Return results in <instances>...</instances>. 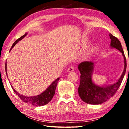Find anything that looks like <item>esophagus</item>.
Instances as JSON below:
<instances>
[{"label": "esophagus", "mask_w": 129, "mask_h": 129, "mask_svg": "<svg viewBox=\"0 0 129 129\" xmlns=\"http://www.w3.org/2000/svg\"><path fill=\"white\" fill-rule=\"evenodd\" d=\"M74 70H75V68H74L73 67H69L68 68V69H67V71L69 72H71L74 71Z\"/></svg>", "instance_id": "esophagus-1"}]
</instances>
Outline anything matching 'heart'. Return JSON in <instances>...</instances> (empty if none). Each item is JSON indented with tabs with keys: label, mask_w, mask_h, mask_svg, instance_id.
Returning a JSON list of instances; mask_svg holds the SVG:
<instances>
[{
	"label": "heart",
	"mask_w": 129,
	"mask_h": 129,
	"mask_svg": "<svg viewBox=\"0 0 129 129\" xmlns=\"http://www.w3.org/2000/svg\"><path fill=\"white\" fill-rule=\"evenodd\" d=\"M94 52V49L93 48H91L90 49H89L88 51V52H87V54L88 55H89V54H91L93 53V52Z\"/></svg>",
	"instance_id": "obj_1"
}]
</instances>
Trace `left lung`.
I'll list each match as a JSON object with an SVG mask.
<instances>
[{
  "label": "left lung",
  "instance_id": "8db88e82",
  "mask_svg": "<svg viewBox=\"0 0 129 129\" xmlns=\"http://www.w3.org/2000/svg\"><path fill=\"white\" fill-rule=\"evenodd\" d=\"M111 39L110 46L122 52L124 57V70L118 81L112 85L100 86L94 84L91 80L94 63L91 61H84L78 65V68L81 73L80 83L78 87V94L83 101L87 104L99 105L112 98L116 93L121 84L126 70V60L122 48L121 44L116 37L109 34Z\"/></svg>",
  "mask_w": 129,
  "mask_h": 129
}]
</instances>
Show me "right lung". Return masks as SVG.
Returning a JSON list of instances; mask_svg holds the SVG:
<instances>
[{
	"mask_svg": "<svg viewBox=\"0 0 129 129\" xmlns=\"http://www.w3.org/2000/svg\"><path fill=\"white\" fill-rule=\"evenodd\" d=\"M27 33L25 34V35H24L23 36L20 37V38H19L17 40L15 41L14 43L13 44V45H12L10 51L12 49V48L14 47L16 44L19 41L21 40V39H23L24 37L27 35ZM6 74H7V64L6 63ZM60 78H57L56 80H55L52 83L51 85H50L48 88L46 90H45L44 92L42 93H41L40 94H39L38 95L36 96H34V97H27V96H25V95H21L20 94L18 93L17 91L15 90V89L13 88V87L12 86L13 90L14 91V92L17 95H18V97L20 98V99L22 100L23 102H25V103L27 104H31L32 105H35V106H43L47 104L48 103L51 101V100L53 98V95H54V93H55V90L57 86V82L59 80Z\"/></svg>",
	"mask_w": 129,
	"mask_h": 129,
	"instance_id": "obj_1",
	"label": "right lung"
}]
</instances>
